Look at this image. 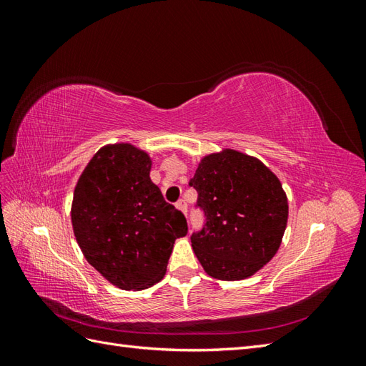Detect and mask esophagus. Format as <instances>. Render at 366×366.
I'll return each instance as SVG.
<instances>
[{"label":"esophagus","instance_id":"1","mask_svg":"<svg viewBox=\"0 0 366 366\" xmlns=\"http://www.w3.org/2000/svg\"><path fill=\"white\" fill-rule=\"evenodd\" d=\"M175 206H177V209L182 210V212L186 215V212H187V204L184 203V200H179V202L175 203Z\"/></svg>","mask_w":366,"mask_h":366}]
</instances>
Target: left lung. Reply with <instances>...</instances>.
Returning <instances> with one entry per match:
<instances>
[{"label":"left lung","mask_w":366,"mask_h":366,"mask_svg":"<svg viewBox=\"0 0 366 366\" xmlns=\"http://www.w3.org/2000/svg\"><path fill=\"white\" fill-rule=\"evenodd\" d=\"M189 184L206 217L191 237L204 272L239 281L261 270L278 252L289 218L278 177L257 157L226 148L204 156Z\"/></svg>","instance_id":"obj_1"}]
</instances>
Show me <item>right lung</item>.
Instances as JSON below:
<instances>
[{
	"instance_id": "obj_1",
	"label": "right lung",
	"mask_w": 366,
	"mask_h": 366,
	"mask_svg": "<svg viewBox=\"0 0 366 366\" xmlns=\"http://www.w3.org/2000/svg\"><path fill=\"white\" fill-rule=\"evenodd\" d=\"M152 160L131 143L99 149L76 183L71 224L85 259L122 290H143L166 273L184 215L151 182Z\"/></svg>"
}]
</instances>
